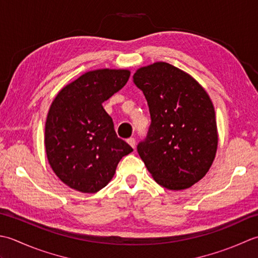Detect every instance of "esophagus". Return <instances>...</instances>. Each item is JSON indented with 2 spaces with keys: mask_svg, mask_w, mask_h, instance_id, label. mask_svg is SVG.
Segmentation results:
<instances>
[{
  "mask_svg": "<svg viewBox=\"0 0 258 258\" xmlns=\"http://www.w3.org/2000/svg\"><path fill=\"white\" fill-rule=\"evenodd\" d=\"M127 141H128V144H129L131 147H133L134 149L136 148V139H135V138H133V137H131V138H129Z\"/></svg>",
  "mask_w": 258,
  "mask_h": 258,
  "instance_id": "esophagus-1",
  "label": "esophagus"
}]
</instances>
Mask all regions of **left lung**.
Listing matches in <instances>:
<instances>
[{
	"label": "left lung",
	"mask_w": 258,
	"mask_h": 258,
	"mask_svg": "<svg viewBox=\"0 0 258 258\" xmlns=\"http://www.w3.org/2000/svg\"><path fill=\"white\" fill-rule=\"evenodd\" d=\"M134 82L148 102L151 123L137 146L157 183L170 190L191 187L216 155L218 134L212 100L188 73L166 62L140 68Z\"/></svg>",
	"instance_id": "1"
}]
</instances>
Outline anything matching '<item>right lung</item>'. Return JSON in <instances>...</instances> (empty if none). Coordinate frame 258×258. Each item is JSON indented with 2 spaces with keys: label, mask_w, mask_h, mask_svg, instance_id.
Here are the masks:
<instances>
[{
  "label": "right lung",
  "mask_w": 258,
  "mask_h": 258,
  "mask_svg": "<svg viewBox=\"0 0 258 258\" xmlns=\"http://www.w3.org/2000/svg\"><path fill=\"white\" fill-rule=\"evenodd\" d=\"M129 70L89 71L67 85L45 122L49 164L60 180L81 192H97L112 179L120 159L134 149L118 138L102 103L124 87Z\"/></svg>",
  "instance_id": "add662e5"
}]
</instances>
